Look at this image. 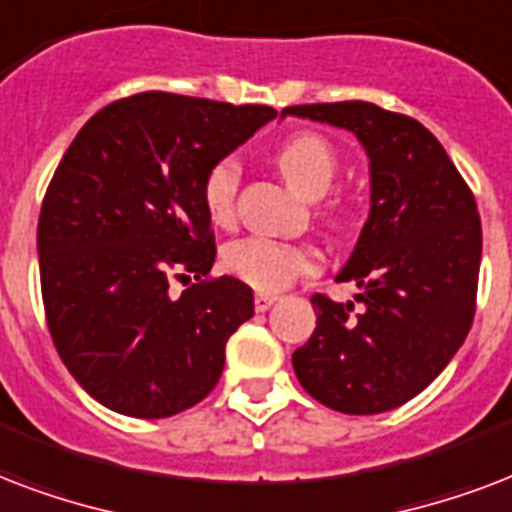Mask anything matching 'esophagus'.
I'll use <instances>...</instances> for the list:
<instances>
[{
  "instance_id": "obj_1",
  "label": "esophagus",
  "mask_w": 512,
  "mask_h": 512,
  "mask_svg": "<svg viewBox=\"0 0 512 512\" xmlns=\"http://www.w3.org/2000/svg\"><path fill=\"white\" fill-rule=\"evenodd\" d=\"M275 299H277V296H272V293H256L253 304H256V310L264 312V310H269L272 304H275Z\"/></svg>"
}]
</instances>
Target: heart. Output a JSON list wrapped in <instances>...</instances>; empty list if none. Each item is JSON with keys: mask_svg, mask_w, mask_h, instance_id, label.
<instances>
[{"mask_svg": "<svg viewBox=\"0 0 512 512\" xmlns=\"http://www.w3.org/2000/svg\"><path fill=\"white\" fill-rule=\"evenodd\" d=\"M275 165L285 181L304 197H323L339 173V154L334 144L320 133H296L275 149ZM240 165L232 157H221L205 170L200 184L202 208L216 227L235 224ZM339 219V211L331 213ZM224 267L229 275L243 280L256 291H280L299 277L318 272L320 256L307 243H283L272 237H240L224 248Z\"/></svg>", "mask_w": 512, "mask_h": 512, "instance_id": "heart-1", "label": "heart"}]
</instances>
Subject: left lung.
<instances>
[{
	"mask_svg": "<svg viewBox=\"0 0 512 512\" xmlns=\"http://www.w3.org/2000/svg\"><path fill=\"white\" fill-rule=\"evenodd\" d=\"M285 114L352 130L371 160V213L336 277L360 285L358 304L312 296L318 326L293 352V371L323 406L382 414L425 390L473 326L478 205L438 138L408 114L366 101Z\"/></svg>",
	"mask_w": 512,
	"mask_h": 512,
	"instance_id": "8db88e82",
	"label": "left lung"
}]
</instances>
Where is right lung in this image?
Wrapping results in <instances>:
<instances>
[{
	"mask_svg": "<svg viewBox=\"0 0 512 512\" xmlns=\"http://www.w3.org/2000/svg\"><path fill=\"white\" fill-rule=\"evenodd\" d=\"M275 117L272 106L149 90L93 114L58 162L37 227L45 320L71 376L106 408L173 417L219 382L253 291L211 277L200 184ZM186 274L198 283L173 297L169 280Z\"/></svg>",
	"mask_w": 512,
	"mask_h": 512,
	"instance_id": "1",
	"label": "right lung"
}]
</instances>
